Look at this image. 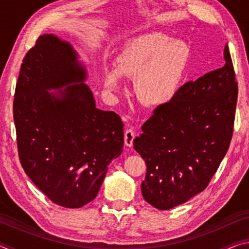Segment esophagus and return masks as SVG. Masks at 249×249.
I'll use <instances>...</instances> for the list:
<instances>
[{
	"mask_svg": "<svg viewBox=\"0 0 249 249\" xmlns=\"http://www.w3.org/2000/svg\"><path fill=\"white\" fill-rule=\"evenodd\" d=\"M134 138H135V132H134V129H132V128L125 129V133H124V142H125V145L128 146V147H132V146H133Z\"/></svg>",
	"mask_w": 249,
	"mask_h": 249,
	"instance_id": "1",
	"label": "esophagus"
}]
</instances>
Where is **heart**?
<instances>
[{
	"label": "heart",
	"mask_w": 249,
	"mask_h": 249,
	"mask_svg": "<svg viewBox=\"0 0 249 249\" xmlns=\"http://www.w3.org/2000/svg\"><path fill=\"white\" fill-rule=\"evenodd\" d=\"M187 44L159 32L147 33L128 41L116 59L115 68H107L104 87L120 90L121 78L136 79L135 91L147 107H160L177 94L189 64Z\"/></svg>",
	"instance_id": "obj_1"
}]
</instances>
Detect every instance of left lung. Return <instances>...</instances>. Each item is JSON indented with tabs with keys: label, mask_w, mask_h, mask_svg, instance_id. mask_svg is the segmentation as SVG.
<instances>
[{
	"label": "left lung",
	"mask_w": 249,
	"mask_h": 249,
	"mask_svg": "<svg viewBox=\"0 0 249 249\" xmlns=\"http://www.w3.org/2000/svg\"><path fill=\"white\" fill-rule=\"evenodd\" d=\"M225 65L184 83L157 107L134 140L145 160L146 202L169 210L208 187L233 136L238 87L227 45Z\"/></svg>",
	"instance_id": "1"
}]
</instances>
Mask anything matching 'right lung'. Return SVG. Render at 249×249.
<instances>
[{"mask_svg":"<svg viewBox=\"0 0 249 249\" xmlns=\"http://www.w3.org/2000/svg\"><path fill=\"white\" fill-rule=\"evenodd\" d=\"M86 78L71 45L44 34L25 54L15 88L13 115L25 174L49 200L69 209L95 199L124 144L121 117L96 108L87 84L47 91Z\"/></svg>","mask_w":249,"mask_h":249,"instance_id":"add662e5","label":"right lung"}]
</instances>
